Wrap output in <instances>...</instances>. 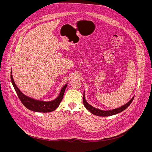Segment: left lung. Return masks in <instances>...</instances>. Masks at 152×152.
<instances>
[{
    "label": "left lung",
    "mask_w": 152,
    "mask_h": 152,
    "mask_svg": "<svg viewBox=\"0 0 152 152\" xmlns=\"http://www.w3.org/2000/svg\"><path fill=\"white\" fill-rule=\"evenodd\" d=\"M134 99V97H133L132 99L131 100H130L127 103L125 104L124 105H123V106H121L118 108H116V109H114V110H110V111H102V110H100L99 109H97V108H96V107H93L92 106L89 104L85 100L84 94H83V104H84V106H85L86 109H87L93 114H94V115H97V116H101V117H108V116H111V115H115L117 114H118V113L123 111L130 105V104L132 103Z\"/></svg>",
    "instance_id": "1"
}]
</instances>
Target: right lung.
I'll return each mask as SVG.
<instances>
[{
	"label": "right lung",
	"mask_w": 152,
	"mask_h": 152,
	"mask_svg": "<svg viewBox=\"0 0 152 152\" xmlns=\"http://www.w3.org/2000/svg\"><path fill=\"white\" fill-rule=\"evenodd\" d=\"M11 73L12 72H11ZM11 79L12 85L21 102L28 110L38 113H50L55 110L62 101L64 91L67 87V84L63 86L59 96L54 100L50 102L39 101L30 98L23 94L17 88V86H16L14 81L12 75H11Z\"/></svg>",
	"instance_id": "right-lung-1"
}]
</instances>
